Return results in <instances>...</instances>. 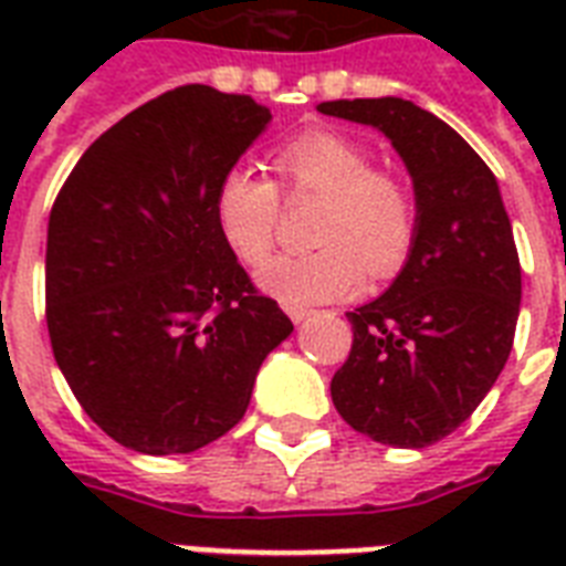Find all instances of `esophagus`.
<instances>
[{
	"label": "esophagus",
	"instance_id": "34e87169",
	"mask_svg": "<svg viewBox=\"0 0 566 566\" xmlns=\"http://www.w3.org/2000/svg\"><path fill=\"white\" fill-rule=\"evenodd\" d=\"M287 317L293 319V323H296V326H300V323H305V319L311 317V314H314V311L311 308H302V305H287Z\"/></svg>",
	"mask_w": 566,
	"mask_h": 566
}]
</instances>
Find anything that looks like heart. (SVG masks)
I'll list each match as a JSON object with an SVG mask.
<instances>
[{
    "label": "heart",
    "instance_id": "b5f03b06",
    "mask_svg": "<svg viewBox=\"0 0 566 566\" xmlns=\"http://www.w3.org/2000/svg\"><path fill=\"white\" fill-rule=\"evenodd\" d=\"M284 190L323 196L311 252H291L258 273V287L284 305H314L349 296L373 279L394 275L411 252L417 208L411 193L376 170L364 146L335 132H308L275 155ZM282 199L273 181L249 167H231L217 188V222L240 261L261 264L273 252Z\"/></svg>",
    "mask_w": 566,
    "mask_h": 566
}]
</instances>
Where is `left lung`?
Listing matches in <instances>:
<instances>
[{"mask_svg": "<svg viewBox=\"0 0 566 566\" xmlns=\"http://www.w3.org/2000/svg\"><path fill=\"white\" fill-rule=\"evenodd\" d=\"M317 111L378 128L417 205L394 284L346 314L353 349L332 378V402L378 443L431 447L479 408L514 344L520 258L500 185L455 128L413 102L335 99Z\"/></svg>", "mask_w": 566, "mask_h": 566, "instance_id": "left-lung-1", "label": "left lung"}]
</instances>
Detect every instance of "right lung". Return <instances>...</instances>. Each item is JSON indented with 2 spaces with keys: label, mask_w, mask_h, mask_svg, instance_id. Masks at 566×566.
<instances>
[{
  "label": "right lung",
  "mask_w": 566,
  "mask_h": 566,
  "mask_svg": "<svg viewBox=\"0 0 566 566\" xmlns=\"http://www.w3.org/2000/svg\"><path fill=\"white\" fill-rule=\"evenodd\" d=\"M270 119L252 96L176 87L93 140L52 205V353L87 417L126 449L188 455L222 438L291 337L217 222L222 176Z\"/></svg>",
  "instance_id": "right-lung-1"
}]
</instances>
